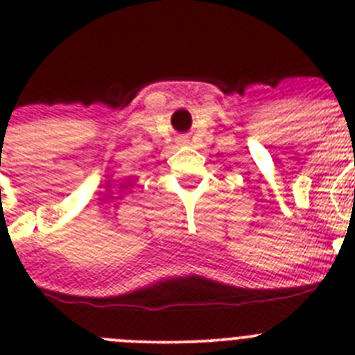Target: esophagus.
<instances>
[{"mask_svg": "<svg viewBox=\"0 0 355 355\" xmlns=\"http://www.w3.org/2000/svg\"><path fill=\"white\" fill-rule=\"evenodd\" d=\"M187 140H188V137H187V135H181V137H180V142H187Z\"/></svg>", "mask_w": 355, "mask_h": 355, "instance_id": "esophagus-1", "label": "esophagus"}]
</instances>
